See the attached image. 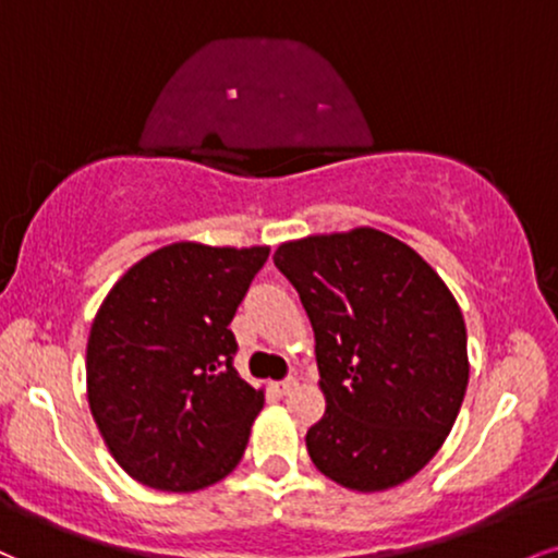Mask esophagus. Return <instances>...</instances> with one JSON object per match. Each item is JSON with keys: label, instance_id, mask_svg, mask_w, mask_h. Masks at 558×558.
Returning a JSON list of instances; mask_svg holds the SVG:
<instances>
[{"label": "esophagus", "instance_id": "obj_1", "mask_svg": "<svg viewBox=\"0 0 558 558\" xmlns=\"http://www.w3.org/2000/svg\"><path fill=\"white\" fill-rule=\"evenodd\" d=\"M275 387H278L280 395H291L293 389L299 387V379L296 377H286L283 381H278V385H275Z\"/></svg>", "mask_w": 558, "mask_h": 558}]
</instances>
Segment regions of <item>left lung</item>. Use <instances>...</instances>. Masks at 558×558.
<instances>
[{"label":"left lung","instance_id":"left-lung-1","mask_svg":"<svg viewBox=\"0 0 558 558\" xmlns=\"http://www.w3.org/2000/svg\"><path fill=\"white\" fill-rule=\"evenodd\" d=\"M317 340L325 415L308 458L353 492L413 478L445 445L468 389V332L445 280L377 228L280 244Z\"/></svg>","mask_w":558,"mask_h":558}]
</instances>
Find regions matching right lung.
I'll return each instance as SVG.
<instances>
[{"label": "right lung", "mask_w": 558, "mask_h": 558, "mask_svg": "<svg viewBox=\"0 0 558 558\" xmlns=\"http://www.w3.org/2000/svg\"><path fill=\"white\" fill-rule=\"evenodd\" d=\"M267 254L179 241L130 267L100 304L87 402L134 481L186 494L239 465L265 395L233 368L228 325Z\"/></svg>", "instance_id": "right-lung-1"}]
</instances>
